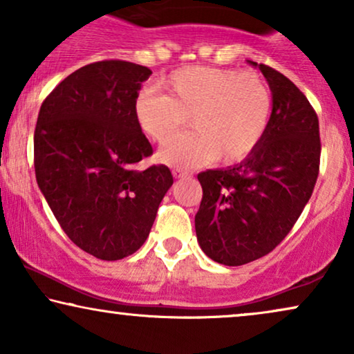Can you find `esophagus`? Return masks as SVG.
<instances>
[{"mask_svg":"<svg viewBox=\"0 0 354 354\" xmlns=\"http://www.w3.org/2000/svg\"><path fill=\"white\" fill-rule=\"evenodd\" d=\"M172 176L176 177V178H187V177H190V174L183 172V171H180V169H174Z\"/></svg>","mask_w":354,"mask_h":354,"instance_id":"obj_1","label":"esophagus"}]
</instances>
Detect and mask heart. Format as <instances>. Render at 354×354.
I'll use <instances>...</instances> for the list:
<instances>
[{
    "label": "heart",
    "instance_id": "heart-1",
    "mask_svg": "<svg viewBox=\"0 0 354 354\" xmlns=\"http://www.w3.org/2000/svg\"><path fill=\"white\" fill-rule=\"evenodd\" d=\"M159 85L166 95L143 90L135 100L140 130L164 143L188 118L195 127L159 151L167 166L192 169L217 158L225 164L243 161L268 132L272 95L254 72L190 66L172 72Z\"/></svg>",
    "mask_w": 354,
    "mask_h": 354
}]
</instances>
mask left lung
I'll list each match as a JSON object with an SVG mask.
<instances>
[{
	"instance_id": "obj_1",
	"label": "left lung",
	"mask_w": 354,
	"mask_h": 354,
	"mask_svg": "<svg viewBox=\"0 0 354 354\" xmlns=\"http://www.w3.org/2000/svg\"><path fill=\"white\" fill-rule=\"evenodd\" d=\"M258 67L272 93L263 142L243 161L198 174L203 200L195 216L203 253L243 266L282 241L313 195L319 174V120L298 86L272 67Z\"/></svg>"
}]
</instances>
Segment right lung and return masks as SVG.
Segmentation results:
<instances>
[{"instance_id": "right-lung-1", "label": "right lung", "mask_w": 354, "mask_h": 354, "mask_svg": "<svg viewBox=\"0 0 354 354\" xmlns=\"http://www.w3.org/2000/svg\"><path fill=\"white\" fill-rule=\"evenodd\" d=\"M149 75L133 62H93L66 77L38 113V188L67 236L103 261L122 259L145 243L174 183L162 164L135 167L153 154L133 115Z\"/></svg>"}]
</instances>
